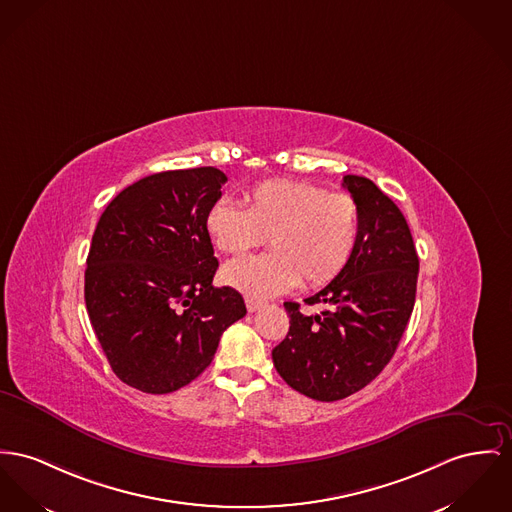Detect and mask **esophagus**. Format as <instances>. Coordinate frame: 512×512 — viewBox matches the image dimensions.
Masks as SVG:
<instances>
[{
	"instance_id": "34e87169",
	"label": "esophagus",
	"mask_w": 512,
	"mask_h": 512,
	"mask_svg": "<svg viewBox=\"0 0 512 512\" xmlns=\"http://www.w3.org/2000/svg\"><path fill=\"white\" fill-rule=\"evenodd\" d=\"M264 303L260 299H254V297H246V308L248 312H256L258 308L262 307Z\"/></svg>"
}]
</instances>
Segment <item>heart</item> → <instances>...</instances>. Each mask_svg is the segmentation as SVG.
Here are the masks:
<instances>
[{
    "mask_svg": "<svg viewBox=\"0 0 512 512\" xmlns=\"http://www.w3.org/2000/svg\"><path fill=\"white\" fill-rule=\"evenodd\" d=\"M211 242L231 256L260 246L272 250L225 266L223 279L250 297L322 287L340 275L359 240L361 211L349 194L297 180H266L244 196V209L219 200L205 213Z\"/></svg>",
    "mask_w": 512,
    "mask_h": 512,
    "instance_id": "b5f03b06",
    "label": "heart"
}]
</instances>
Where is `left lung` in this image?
I'll use <instances>...</instances> for the list:
<instances>
[{"mask_svg": "<svg viewBox=\"0 0 512 512\" xmlns=\"http://www.w3.org/2000/svg\"><path fill=\"white\" fill-rule=\"evenodd\" d=\"M359 205L361 231L347 268L305 299L318 314L285 303L289 332L272 351L279 376L318 402L347 398L392 359L415 303L419 258L406 217L373 180L343 176Z\"/></svg>", "mask_w": 512, "mask_h": 512, "instance_id": "8db88e82", "label": "left lung"}]
</instances>
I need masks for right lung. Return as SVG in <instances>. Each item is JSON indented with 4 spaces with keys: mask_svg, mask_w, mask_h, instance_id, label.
I'll return each mask as SVG.
<instances>
[{
    "mask_svg": "<svg viewBox=\"0 0 512 512\" xmlns=\"http://www.w3.org/2000/svg\"><path fill=\"white\" fill-rule=\"evenodd\" d=\"M225 182L215 167L157 172L124 188L97 223L85 305L114 375L141 392L190 384L246 314L239 291L213 285L205 213Z\"/></svg>",
    "mask_w": 512,
    "mask_h": 512,
    "instance_id": "right-lung-1",
    "label": "right lung"
}]
</instances>
